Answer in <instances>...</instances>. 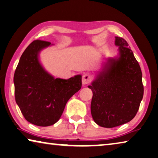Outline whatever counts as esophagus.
I'll return each mask as SVG.
<instances>
[{
  "instance_id": "34e87169",
  "label": "esophagus",
  "mask_w": 158,
  "mask_h": 158,
  "mask_svg": "<svg viewBox=\"0 0 158 158\" xmlns=\"http://www.w3.org/2000/svg\"><path fill=\"white\" fill-rule=\"evenodd\" d=\"M91 81V76L89 73H84L82 76V84H88Z\"/></svg>"
}]
</instances>
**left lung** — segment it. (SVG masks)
<instances>
[{
    "label": "left lung",
    "instance_id": "1",
    "mask_svg": "<svg viewBox=\"0 0 158 158\" xmlns=\"http://www.w3.org/2000/svg\"><path fill=\"white\" fill-rule=\"evenodd\" d=\"M119 56L109 58L89 88L93 91L91 115L99 126L112 128L136 116L143 96L139 62L121 37H115Z\"/></svg>",
    "mask_w": 158,
    "mask_h": 158
}]
</instances>
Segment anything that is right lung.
<instances>
[{"label":"right lung","instance_id":"1","mask_svg":"<svg viewBox=\"0 0 158 158\" xmlns=\"http://www.w3.org/2000/svg\"><path fill=\"white\" fill-rule=\"evenodd\" d=\"M48 41L35 40L25 49L14 74L15 97L22 114L39 127L54 124L60 118L67 102L81 88V76L55 79L39 61V52Z\"/></svg>","mask_w":158,"mask_h":158}]
</instances>
